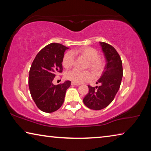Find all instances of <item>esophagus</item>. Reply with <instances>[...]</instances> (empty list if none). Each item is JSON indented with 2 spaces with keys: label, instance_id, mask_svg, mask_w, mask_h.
<instances>
[{
  "label": "esophagus",
  "instance_id": "esophagus-1",
  "mask_svg": "<svg viewBox=\"0 0 151 151\" xmlns=\"http://www.w3.org/2000/svg\"><path fill=\"white\" fill-rule=\"evenodd\" d=\"M71 85H72L78 86V85H80V84H79V83H74V82H72V83H71Z\"/></svg>",
  "mask_w": 151,
  "mask_h": 151
}]
</instances>
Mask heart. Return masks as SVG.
I'll use <instances>...</instances> for the list:
<instances>
[{"label": "heart", "instance_id": "1", "mask_svg": "<svg viewBox=\"0 0 151 151\" xmlns=\"http://www.w3.org/2000/svg\"><path fill=\"white\" fill-rule=\"evenodd\" d=\"M74 55L77 57H83L88 63L86 68H89L94 74L97 75L100 73L104 68V63L103 59L99 58V52L96 49L89 47H81L66 52L63 58V65L66 68H69L74 65ZM66 78L72 81L74 83H81L84 81H88L91 78V73L87 70L81 71L77 69L71 70L66 74Z\"/></svg>", "mask_w": 151, "mask_h": 151}]
</instances>
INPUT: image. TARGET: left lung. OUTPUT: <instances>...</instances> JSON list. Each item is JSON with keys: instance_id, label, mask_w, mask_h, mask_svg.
Masks as SVG:
<instances>
[{"instance_id": "obj_1", "label": "left lung", "mask_w": 151, "mask_h": 151, "mask_svg": "<svg viewBox=\"0 0 151 151\" xmlns=\"http://www.w3.org/2000/svg\"><path fill=\"white\" fill-rule=\"evenodd\" d=\"M106 59V65L101 78L96 82L99 86H88V93L83 99L88 108L101 110L106 108L113 101L121 86L123 76L122 60L112 46L99 42Z\"/></svg>"}]
</instances>
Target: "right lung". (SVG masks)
Masks as SVG:
<instances>
[{"label": "right lung", "mask_w": 151, "mask_h": 151, "mask_svg": "<svg viewBox=\"0 0 151 151\" xmlns=\"http://www.w3.org/2000/svg\"><path fill=\"white\" fill-rule=\"evenodd\" d=\"M68 47L58 43H51L39 51L30 68L29 86L36 105L45 112H55L62 106L66 91L71 82L66 81L55 85L56 75L63 72V58Z\"/></svg>", "instance_id": "add662e5"}]
</instances>
